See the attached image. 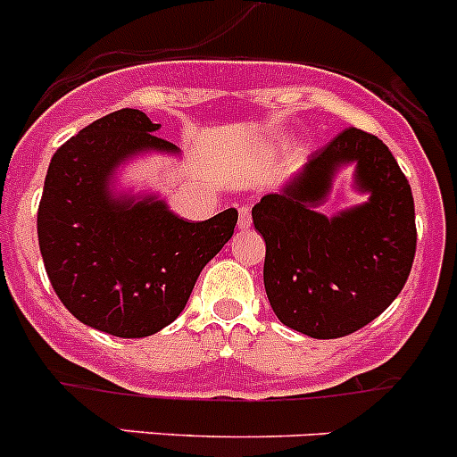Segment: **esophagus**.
Segmentation results:
<instances>
[{
    "mask_svg": "<svg viewBox=\"0 0 457 457\" xmlns=\"http://www.w3.org/2000/svg\"><path fill=\"white\" fill-rule=\"evenodd\" d=\"M250 223H253V212H250V207L238 209V228L248 229Z\"/></svg>",
    "mask_w": 457,
    "mask_h": 457,
    "instance_id": "34e87169",
    "label": "esophagus"
}]
</instances>
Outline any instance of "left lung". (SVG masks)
<instances>
[{"instance_id":"left-lung-1","label":"left lung","mask_w":457,"mask_h":457,"mask_svg":"<svg viewBox=\"0 0 457 457\" xmlns=\"http://www.w3.org/2000/svg\"><path fill=\"white\" fill-rule=\"evenodd\" d=\"M354 166V188L369 200L327 217L337 170ZM266 241L263 287L281 325L329 340L370 325L402 293L417 229L406 176L386 144L347 128L275 194L253 207Z\"/></svg>"}]
</instances>
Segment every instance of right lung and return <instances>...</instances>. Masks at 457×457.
Wrapping results in <instances>:
<instances>
[{
	"label": "right lung",
	"instance_id": "obj_1",
	"mask_svg": "<svg viewBox=\"0 0 457 457\" xmlns=\"http://www.w3.org/2000/svg\"><path fill=\"white\" fill-rule=\"evenodd\" d=\"M142 110L96 119L51 157L37 241L55 295L76 320L117 338L170 325L195 279L232 238L234 207L200 223L155 194H117L114 178L139 155H180Z\"/></svg>",
	"mask_w": 457,
	"mask_h": 457
}]
</instances>
